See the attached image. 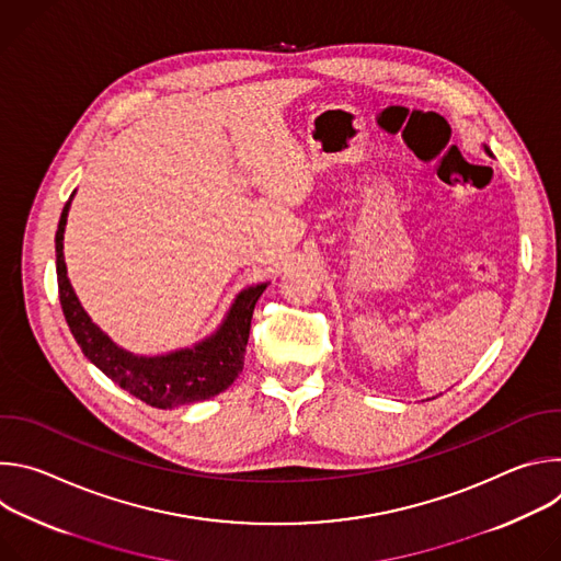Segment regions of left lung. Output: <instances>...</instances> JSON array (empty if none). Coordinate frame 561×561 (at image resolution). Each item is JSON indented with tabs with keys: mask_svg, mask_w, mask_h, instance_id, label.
I'll return each mask as SVG.
<instances>
[{
	"mask_svg": "<svg viewBox=\"0 0 561 561\" xmlns=\"http://www.w3.org/2000/svg\"><path fill=\"white\" fill-rule=\"evenodd\" d=\"M486 150H489V148H486ZM489 152H491V150H489Z\"/></svg>",
	"mask_w": 561,
	"mask_h": 561,
	"instance_id": "left-lung-1",
	"label": "left lung"
}]
</instances>
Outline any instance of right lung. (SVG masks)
<instances>
[{
    "label": "right lung",
    "mask_w": 561,
    "mask_h": 561,
    "mask_svg": "<svg viewBox=\"0 0 561 561\" xmlns=\"http://www.w3.org/2000/svg\"><path fill=\"white\" fill-rule=\"evenodd\" d=\"M72 197V195H70ZM70 199L66 202L55 232L57 253V288L66 324L82 353L119 388L154 409H175L202 402L226 390L244 368V355L251 333V319L266 284H257L230 308L224 327L210 340L191 351L171 353L167 357H135L117 348L84 312L66 277L64 264V228Z\"/></svg>",
    "instance_id": "obj_1"
}]
</instances>
